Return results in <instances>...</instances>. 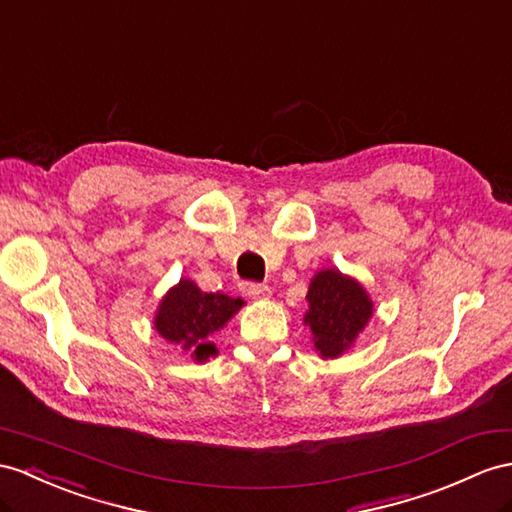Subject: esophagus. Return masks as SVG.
Returning a JSON list of instances; mask_svg holds the SVG:
<instances>
[{
	"label": "esophagus",
	"instance_id": "obj_1",
	"mask_svg": "<svg viewBox=\"0 0 512 512\" xmlns=\"http://www.w3.org/2000/svg\"><path fill=\"white\" fill-rule=\"evenodd\" d=\"M243 293L245 295H249V297H256V299H267V297H271V289L269 286H265V284H252V282H245L243 286Z\"/></svg>",
	"mask_w": 512,
	"mask_h": 512
}]
</instances>
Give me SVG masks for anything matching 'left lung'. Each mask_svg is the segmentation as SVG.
Masks as SVG:
<instances>
[{
    "instance_id": "obj_1",
    "label": "left lung",
    "mask_w": 512,
    "mask_h": 512,
    "mask_svg": "<svg viewBox=\"0 0 512 512\" xmlns=\"http://www.w3.org/2000/svg\"><path fill=\"white\" fill-rule=\"evenodd\" d=\"M306 299L304 326L323 360L350 352L373 317V299L365 286L336 267L315 273Z\"/></svg>"
}]
</instances>
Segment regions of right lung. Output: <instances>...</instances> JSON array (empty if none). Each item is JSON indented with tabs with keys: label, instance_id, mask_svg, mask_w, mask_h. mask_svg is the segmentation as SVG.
Wrapping results in <instances>:
<instances>
[{
	"label": "right lung",
	"instance_id": "add662e5",
	"mask_svg": "<svg viewBox=\"0 0 512 512\" xmlns=\"http://www.w3.org/2000/svg\"><path fill=\"white\" fill-rule=\"evenodd\" d=\"M241 306L243 299L239 297L204 293L193 280L182 278L162 295L154 315V330L195 363H206L210 356L219 354L210 336L226 328Z\"/></svg>",
	"mask_w": 512,
	"mask_h": 512
}]
</instances>
